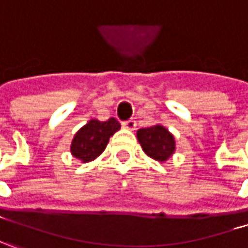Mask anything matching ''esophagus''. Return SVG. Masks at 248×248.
<instances>
[{
  "mask_svg": "<svg viewBox=\"0 0 248 248\" xmlns=\"http://www.w3.org/2000/svg\"><path fill=\"white\" fill-rule=\"evenodd\" d=\"M122 124H124V127L129 129V130H135V127H136V121H135V119H127V121L122 122Z\"/></svg>",
  "mask_w": 248,
  "mask_h": 248,
  "instance_id": "34e87169",
  "label": "esophagus"
}]
</instances>
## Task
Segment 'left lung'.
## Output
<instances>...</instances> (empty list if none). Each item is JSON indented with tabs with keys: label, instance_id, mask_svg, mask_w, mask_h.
Returning a JSON list of instances; mask_svg holds the SVG:
<instances>
[{
	"label": "left lung",
	"instance_id": "1",
	"mask_svg": "<svg viewBox=\"0 0 248 248\" xmlns=\"http://www.w3.org/2000/svg\"><path fill=\"white\" fill-rule=\"evenodd\" d=\"M138 140L144 153L157 161H166L175 150L174 136L160 124L139 129Z\"/></svg>",
	"mask_w": 248,
	"mask_h": 248
}]
</instances>
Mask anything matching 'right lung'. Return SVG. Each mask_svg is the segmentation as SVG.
I'll use <instances>...</instances> for the list:
<instances>
[{"label":"right lung","instance_id":"right-lung-1","mask_svg":"<svg viewBox=\"0 0 248 248\" xmlns=\"http://www.w3.org/2000/svg\"><path fill=\"white\" fill-rule=\"evenodd\" d=\"M119 129L121 124L115 118H109L105 122L90 121L76 133L71 143V153L84 163L94 160L105 150L109 138Z\"/></svg>","mask_w":248,"mask_h":248}]
</instances>
